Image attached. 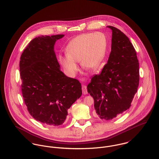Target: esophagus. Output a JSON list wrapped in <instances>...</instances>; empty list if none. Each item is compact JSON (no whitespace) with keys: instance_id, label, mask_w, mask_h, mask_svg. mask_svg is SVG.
<instances>
[{"instance_id":"1","label":"esophagus","mask_w":159,"mask_h":159,"mask_svg":"<svg viewBox=\"0 0 159 159\" xmlns=\"http://www.w3.org/2000/svg\"><path fill=\"white\" fill-rule=\"evenodd\" d=\"M82 91L84 94H87L88 93V90H87V86L85 84L82 85Z\"/></svg>"}]
</instances>
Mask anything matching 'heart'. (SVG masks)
I'll list each match as a JSON object with an SVG mask.
<instances>
[{"mask_svg": "<svg viewBox=\"0 0 159 159\" xmlns=\"http://www.w3.org/2000/svg\"><path fill=\"white\" fill-rule=\"evenodd\" d=\"M107 45V37L101 32L81 34L70 42L67 56L61 59V63L71 75L79 70L76 62H80L83 67L97 68L105 57Z\"/></svg>", "mask_w": 159, "mask_h": 159, "instance_id": "b5f03b06", "label": "heart"}]
</instances>
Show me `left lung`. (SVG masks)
I'll return each mask as SVG.
<instances>
[{
	"instance_id": "8db88e82",
	"label": "left lung",
	"mask_w": 159,
	"mask_h": 159,
	"mask_svg": "<svg viewBox=\"0 0 159 159\" xmlns=\"http://www.w3.org/2000/svg\"><path fill=\"white\" fill-rule=\"evenodd\" d=\"M112 30L111 51L100 73L94 75L88 92L94 100V108L101 119L109 120L130 106L139 81V62L134 47L119 29Z\"/></svg>"
}]
</instances>
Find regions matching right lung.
I'll return each instance as SVG.
<instances>
[{"mask_svg":"<svg viewBox=\"0 0 159 159\" xmlns=\"http://www.w3.org/2000/svg\"><path fill=\"white\" fill-rule=\"evenodd\" d=\"M63 34L40 36L24 49L20 61L23 99L30 114L46 125L65 121L67 110L82 95L79 81L59 68L54 45Z\"/></svg>","mask_w":159,"mask_h":159,"instance_id":"1","label":"right lung"}]
</instances>
